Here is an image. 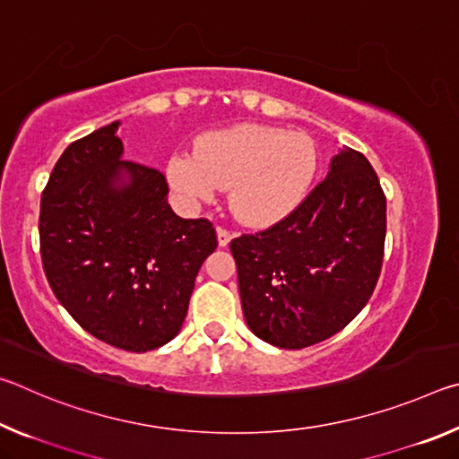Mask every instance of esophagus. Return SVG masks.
Instances as JSON below:
<instances>
[{
  "label": "esophagus",
  "instance_id": "1",
  "mask_svg": "<svg viewBox=\"0 0 459 459\" xmlns=\"http://www.w3.org/2000/svg\"><path fill=\"white\" fill-rule=\"evenodd\" d=\"M216 238H219V245L221 247H227L229 243H230V232L227 230V229H222V227H219L216 229Z\"/></svg>",
  "mask_w": 459,
  "mask_h": 459
}]
</instances>
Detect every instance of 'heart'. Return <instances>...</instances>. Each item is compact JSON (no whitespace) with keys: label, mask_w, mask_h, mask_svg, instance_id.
<instances>
[{"label":"heart","mask_w":459,"mask_h":459,"mask_svg":"<svg viewBox=\"0 0 459 459\" xmlns=\"http://www.w3.org/2000/svg\"><path fill=\"white\" fill-rule=\"evenodd\" d=\"M317 172L309 137L271 126H232L198 139L196 153H174L166 164L172 192L186 206L212 202L230 188V211L251 227H271L307 196Z\"/></svg>","instance_id":"heart-1"}]
</instances>
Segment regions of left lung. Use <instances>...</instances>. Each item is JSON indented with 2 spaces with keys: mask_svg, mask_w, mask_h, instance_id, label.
Wrapping results in <instances>:
<instances>
[{
  "mask_svg": "<svg viewBox=\"0 0 459 459\" xmlns=\"http://www.w3.org/2000/svg\"><path fill=\"white\" fill-rule=\"evenodd\" d=\"M385 235L378 176L362 153L342 147L325 180L287 219L232 238L248 328L287 351L346 328L375 291Z\"/></svg>",
  "mask_w": 459,
  "mask_h": 459,
  "instance_id": "8db88e82",
  "label": "left lung"
}]
</instances>
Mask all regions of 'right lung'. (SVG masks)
I'll list each match as a JSON object with an SVG mask.
<instances>
[{
	"label": "right lung",
	"mask_w": 459,
	"mask_h": 459,
	"mask_svg": "<svg viewBox=\"0 0 459 459\" xmlns=\"http://www.w3.org/2000/svg\"><path fill=\"white\" fill-rule=\"evenodd\" d=\"M121 123L71 143L42 192V265L62 307L92 336L129 352L182 330L214 227L168 204L158 169L123 160Z\"/></svg>",
	"instance_id": "right-lung-1"
}]
</instances>
